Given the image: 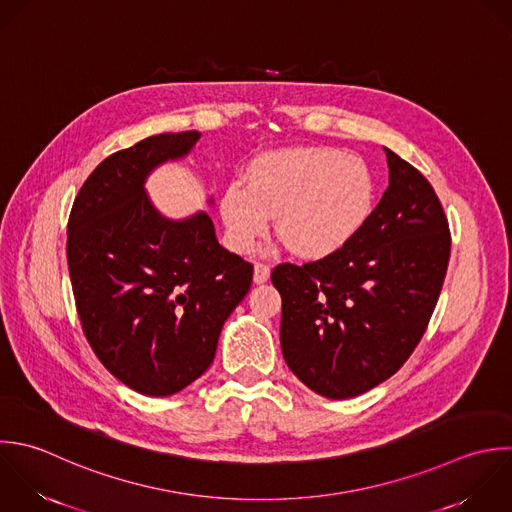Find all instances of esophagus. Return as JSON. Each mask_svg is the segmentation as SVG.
<instances>
[{
	"label": "esophagus",
	"mask_w": 512,
	"mask_h": 512,
	"mask_svg": "<svg viewBox=\"0 0 512 512\" xmlns=\"http://www.w3.org/2000/svg\"><path fill=\"white\" fill-rule=\"evenodd\" d=\"M269 275H271V269L267 263H261V261L255 263V273H253L255 283H265L269 279Z\"/></svg>",
	"instance_id": "1"
}]
</instances>
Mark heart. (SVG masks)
I'll use <instances>...</instances> for the list:
<instances>
[{"mask_svg":"<svg viewBox=\"0 0 512 512\" xmlns=\"http://www.w3.org/2000/svg\"><path fill=\"white\" fill-rule=\"evenodd\" d=\"M377 185L367 163L327 147H291L257 155L245 185L229 183L221 217L233 245L251 251L275 217L283 245L303 259L345 247L375 211Z\"/></svg>","mask_w":512,"mask_h":512,"instance_id":"obj_1","label":"heart"}]
</instances>
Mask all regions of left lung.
<instances>
[{
    "instance_id": "obj_1",
    "label": "left lung",
    "mask_w": 512,
    "mask_h": 512,
    "mask_svg": "<svg viewBox=\"0 0 512 512\" xmlns=\"http://www.w3.org/2000/svg\"><path fill=\"white\" fill-rule=\"evenodd\" d=\"M389 187L367 225L319 261L279 263L281 349L327 399H349L395 375L427 331L451 257V231L427 177L391 149Z\"/></svg>"
}]
</instances>
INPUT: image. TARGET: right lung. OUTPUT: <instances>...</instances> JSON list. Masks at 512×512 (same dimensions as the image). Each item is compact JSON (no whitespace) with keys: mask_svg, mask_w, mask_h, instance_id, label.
Here are the masks:
<instances>
[{"mask_svg":"<svg viewBox=\"0 0 512 512\" xmlns=\"http://www.w3.org/2000/svg\"><path fill=\"white\" fill-rule=\"evenodd\" d=\"M197 131L161 133L103 159L67 221V265L83 335L103 367L147 397L179 393L213 363L253 265L223 249L207 213L171 221L147 175L183 157Z\"/></svg>","mask_w":512,"mask_h":512,"instance_id":"1","label":"right lung"}]
</instances>
